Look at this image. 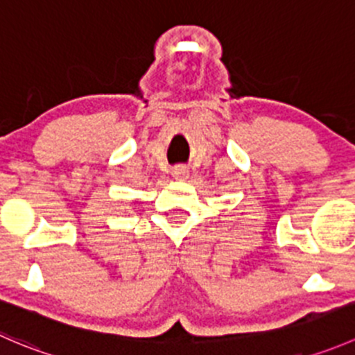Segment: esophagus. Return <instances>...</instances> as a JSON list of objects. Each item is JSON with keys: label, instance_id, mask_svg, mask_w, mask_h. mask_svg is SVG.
I'll return each instance as SVG.
<instances>
[{"label": "esophagus", "instance_id": "1", "mask_svg": "<svg viewBox=\"0 0 355 355\" xmlns=\"http://www.w3.org/2000/svg\"><path fill=\"white\" fill-rule=\"evenodd\" d=\"M189 177V170L184 166H177L173 168V178L175 180H185Z\"/></svg>", "mask_w": 355, "mask_h": 355}]
</instances>
